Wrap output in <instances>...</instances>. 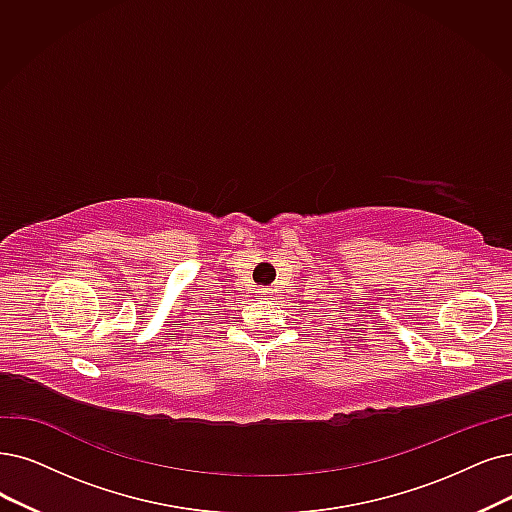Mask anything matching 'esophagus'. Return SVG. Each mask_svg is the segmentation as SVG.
I'll list each match as a JSON object with an SVG mask.
<instances>
[{
	"mask_svg": "<svg viewBox=\"0 0 512 512\" xmlns=\"http://www.w3.org/2000/svg\"><path fill=\"white\" fill-rule=\"evenodd\" d=\"M256 294H258V296H262V298H267V296H271V294H273V290H271V288H258V290H256Z\"/></svg>",
	"mask_w": 512,
	"mask_h": 512,
	"instance_id": "esophagus-1",
	"label": "esophagus"
}]
</instances>
